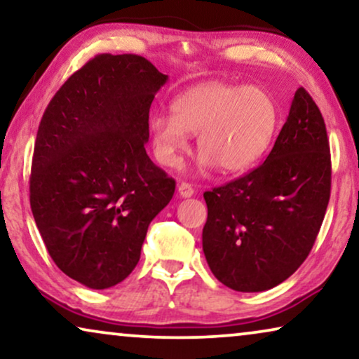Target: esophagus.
<instances>
[{"label":"esophagus","mask_w":359,"mask_h":359,"mask_svg":"<svg viewBox=\"0 0 359 359\" xmlns=\"http://www.w3.org/2000/svg\"><path fill=\"white\" fill-rule=\"evenodd\" d=\"M178 193L181 198H191V196L194 194V189H193V186L188 183H181V184H178Z\"/></svg>","instance_id":"obj_1"}]
</instances>
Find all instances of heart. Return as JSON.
<instances>
[{
    "mask_svg": "<svg viewBox=\"0 0 359 359\" xmlns=\"http://www.w3.org/2000/svg\"><path fill=\"white\" fill-rule=\"evenodd\" d=\"M279 109L262 86L208 81L175 97L171 114H154L149 130L155 158L176 168L189 150V134L201 151L199 168L217 166L220 173L253 168L276 134Z\"/></svg>",
    "mask_w": 359,
    "mask_h": 359,
    "instance_id": "1",
    "label": "heart"
}]
</instances>
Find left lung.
Returning <instances> with one entry per match:
<instances>
[{
    "label": "left lung",
    "instance_id": "left-lung-1",
    "mask_svg": "<svg viewBox=\"0 0 359 359\" xmlns=\"http://www.w3.org/2000/svg\"><path fill=\"white\" fill-rule=\"evenodd\" d=\"M330 183L325 122L299 88L266 160L204 193L203 250L214 276L238 292L268 291L286 281L311 253Z\"/></svg>",
    "mask_w": 359,
    "mask_h": 359
}]
</instances>
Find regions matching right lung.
Masks as SVG:
<instances>
[{"label": "right lung", "mask_w": 359, "mask_h": 359, "mask_svg": "<svg viewBox=\"0 0 359 359\" xmlns=\"http://www.w3.org/2000/svg\"><path fill=\"white\" fill-rule=\"evenodd\" d=\"M168 81L144 57L96 55L55 93L37 130L31 209L67 276L107 289L140 259L175 180L149 158V112Z\"/></svg>", "instance_id": "obj_1"}]
</instances>
